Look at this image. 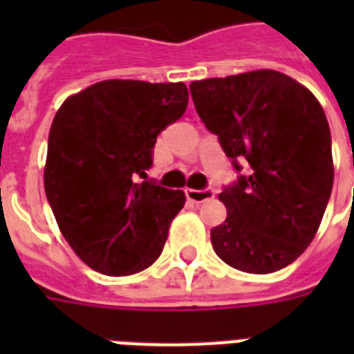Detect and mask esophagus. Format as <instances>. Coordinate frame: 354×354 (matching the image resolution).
<instances>
[{
  "mask_svg": "<svg viewBox=\"0 0 354 354\" xmlns=\"http://www.w3.org/2000/svg\"><path fill=\"white\" fill-rule=\"evenodd\" d=\"M185 196L187 200L194 202V204H202V202H207L215 196V191L213 189H204V191H198V189H185Z\"/></svg>",
  "mask_w": 354,
  "mask_h": 354,
  "instance_id": "1",
  "label": "esophagus"
}]
</instances>
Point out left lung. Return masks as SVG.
Wrapping results in <instances>:
<instances>
[{"label":"left lung","mask_w":354,"mask_h":354,"mask_svg":"<svg viewBox=\"0 0 354 354\" xmlns=\"http://www.w3.org/2000/svg\"><path fill=\"white\" fill-rule=\"evenodd\" d=\"M207 130L250 174L218 194L227 218L211 230L218 257L248 274L294 263L318 232L335 182L329 122L313 91L274 69L191 82Z\"/></svg>","instance_id":"obj_1"}]
</instances>
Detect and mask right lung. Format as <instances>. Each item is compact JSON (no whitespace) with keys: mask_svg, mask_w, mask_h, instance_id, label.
I'll list each match as a JSON object with an SVG mask.
<instances>
[{"mask_svg":"<svg viewBox=\"0 0 354 354\" xmlns=\"http://www.w3.org/2000/svg\"><path fill=\"white\" fill-rule=\"evenodd\" d=\"M187 102L183 82L112 79L58 108L44 187L60 233L90 268L132 275L160 257L185 194L139 178L147 180L158 133Z\"/></svg>","mask_w":354,"mask_h":354,"instance_id":"1","label":"right lung"}]
</instances>
